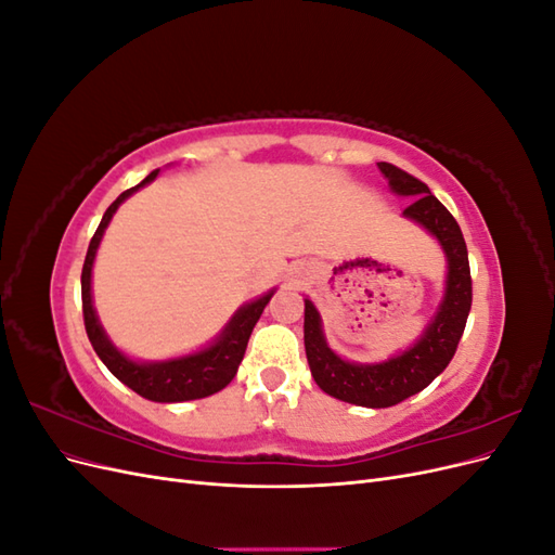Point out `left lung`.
<instances>
[{
	"label": "left lung",
	"instance_id": "obj_1",
	"mask_svg": "<svg viewBox=\"0 0 555 555\" xmlns=\"http://www.w3.org/2000/svg\"><path fill=\"white\" fill-rule=\"evenodd\" d=\"M377 169L389 180V190L412 198L402 217L426 229L438 241L447 257L444 294L438 310L422 335L408 347L377 363L347 361L328 347L322 314L310 298L306 300V357L310 373L324 393L361 408H391L424 391L456 354L465 322L473 306V280L463 233L453 215L430 194L422 180L400 171L398 166L379 162Z\"/></svg>",
	"mask_w": 555,
	"mask_h": 555
}]
</instances>
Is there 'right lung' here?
<instances>
[{
	"label": "right lung",
	"instance_id": "right-lung-1",
	"mask_svg": "<svg viewBox=\"0 0 555 555\" xmlns=\"http://www.w3.org/2000/svg\"><path fill=\"white\" fill-rule=\"evenodd\" d=\"M157 176H159V169L150 173L143 182H139L137 188L122 192L108 206L102 222H99V229L94 231V236L90 241L88 257H86V263H82V275H80L82 317H86V331L96 351V357L102 359L108 371L122 384H127L131 391H137L139 396L153 402H184V400L206 398L222 391L224 386L236 377L238 365L245 357V347L251 335V328H255V324L259 322V317L268 306V300L273 298L275 289L266 292L259 298L241 306L236 312H233L227 326L217 333L206 347L190 351V354L162 359V361H137L127 357L122 349H117L108 338V333L104 331L102 322H99L96 310H94L92 268L96 259V249L102 245L106 227L111 224L115 210L120 208L133 192L145 188V184L153 182Z\"/></svg>",
	"mask_w": 555,
	"mask_h": 555
}]
</instances>
